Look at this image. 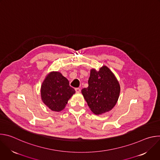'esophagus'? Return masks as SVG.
I'll list each match as a JSON object with an SVG mask.
<instances>
[{
    "mask_svg": "<svg viewBox=\"0 0 160 160\" xmlns=\"http://www.w3.org/2000/svg\"><path fill=\"white\" fill-rule=\"evenodd\" d=\"M75 91H76L77 93H80L81 90H80V88H75Z\"/></svg>",
    "mask_w": 160,
    "mask_h": 160,
    "instance_id": "obj_1",
    "label": "esophagus"
}]
</instances>
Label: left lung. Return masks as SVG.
I'll return each mask as SVG.
<instances>
[{
	"mask_svg": "<svg viewBox=\"0 0 160 160\" xmlns=\"http://www.w3.org/2000/svg\"><path fill=\"white\" fill-rule=\"evenodd\" d=\"M88 86L82 90L90 110L101 115L111 110L117 104L120 92V84L109 68L102 66L99 71L90 70Z\"/></svg>",
	"mask_w": 160,
	"mask_h": 160,
	"instance_id": "8db88e82",
	"label": "left lung"
}]
</instances>
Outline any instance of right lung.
Wrapping results in <instances>:
<instances>
[{"label": "right lung", "mask_w": 160, "mask_h": 160, "mask_svg": "<svg viewBox=\"0 0 160 160\" xmlns=\"http://www.w3.org/2000/svg\"><path fill=\"white\" fill-rule=\"evenodd\" d=\"M41 98L43 102L54 111H61L71 97L75 93L70 86L69 81L58 72L49 73L41 86Z\"/></svg>", "instance_id": "obj_1"}]
</instances>
